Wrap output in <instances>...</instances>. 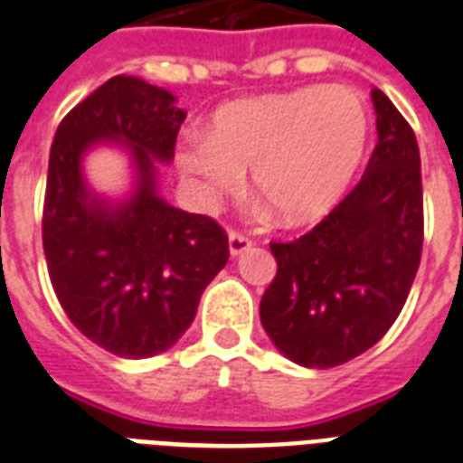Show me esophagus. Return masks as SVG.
Returning a JSON list of instances; mask_svg holds the SVG:
<instances>
[{
    "label": "esophagus",
    "instance_id": "obj_1",
    "mask_svg": "<svg viewBox=\"0 0 463 463\" xmlns=\"http://www.w3.org/2000/svg\"><path fill=\"white\" fill-rule=\"evenodd\" d=\"M252 245H254V240L250 238V235H245V232H238V231L228 232V247H231V254L247 252Z\"/></svg>",
    "mask_w": 463,
    "mask_h": 463
}]
</instances>
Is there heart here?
<instances>
[{
  "instance_id": "1",
  "label": "heart",
  "mask_w": 463,
  "mask_h": 463,
  "mask_svg": "<svg viewBox=\"0 0 463 463\" xmlns=\"http://www.w3.org/2000/svg\"><path fill=\"white\" fill-rule=\"evenodd\" d=\"M367 139L370 115L355 90L305 86L225 105L209 139L189 137L177 160L209 199L238 192L254 170V187L286 223H309L344 196Z\"/></svg>"
}]
</instances>
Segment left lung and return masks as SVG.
<instances>
[{
	"mask_svg": "<svg viewBox=\"0 0 463 463\" xmlns=\"http://www.w3.org/2000/svg\"><path fill=\"white\" fill-rule=\"evenodd\" d=\"M377 146L360 182L300 238L269 242L276 276L260 303L264 329L298 365L336 367L396 322L423 252L416 134L373 90Z\"/></svg>",
	"mask_w": 463,
	"mask_h": 463,
	"instance_id": "left-lung-1",
	"label": "left lung"
}]
</instances>
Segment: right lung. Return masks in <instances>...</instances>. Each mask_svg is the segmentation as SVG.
Wrapping results in <instances>:
<instances>
[{
    "instance_id": "add662e5",
    "label": "right lung",
    "mask_w": 463,
    "mask_h": 463,
    "mask_svg": "<svg viewBox=\"0 0 463 463\" xmlns=\"http://www.w3.org/2000/svg\"><path fill=\"white\" fill-rule=\"evenodd\" d=\"M184 118L173 93L112 76L67 112L50 148L47 274L76 329L119 358H151L177 344L231 254L213 218L156 196L154 163L173 158ZM103 138L125 140L142 173L140 192L119 210L89 200L82 187L80 154Z\"/></svg>"
}]
</instances>
